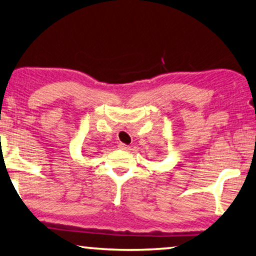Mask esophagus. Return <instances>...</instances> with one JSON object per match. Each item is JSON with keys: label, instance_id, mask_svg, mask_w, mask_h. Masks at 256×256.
I'll return each instance as SVG.
<instances>
[{"label": "esophagus", "instance_id": "1", "mask_svg": "<svg viewBox=\"0 0 256 256\" xmlns=\"http://www.w3.org/2000/svg\"><path fill=\"white\" fill-rule=\"evenodd\" d=\"M118 148H120V149H122V150H130V147H128V146L124 144H118Z\"/></svg>", "mask_w": 256, "mask_h": 256}]
</instances>
